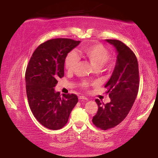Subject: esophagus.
<instances>
[{
    "label": "esophagus",
    "mask_w": 158,
    "mask_h": 158,
    "mask_svg": "<svg viewBox=\"0 0 158 158\" xmlns=\"http://www.w3.org/2000/svg\"><path fill=\"white\" fill-rule=\"evenodd\" d=\"M79 99L81 100H88V98L84 97V96H79Z\"/></svg>",
    "instance_id": "34e87169"
}]
</instances>
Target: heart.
Returning a JSON list of instances; mask_svg holds the SVG:
<instances>
[{
    "label": "heart",
    "instance_id": "obj_1",
    "mask_svg": "<svg viewBox=\"0 0 158 158\" xmlns=\"http://www.w3.org/2000/svg\"><path fill=\"white\" fill-rule=\"evenodd\" d=\"M79 55L89 60L96 69H101L113 63L109 57L108 49L100 43H94L84 47L80 50ZM78 63L79 58L76 53L74 52H69L65 59V69L69 73H72L74 70ZM89 84V82L85 80H82L80 82V85L84 89H86Z\"/></svg>",
    "mask_w": 158,
    "mask_h": 158
}]
</instances>
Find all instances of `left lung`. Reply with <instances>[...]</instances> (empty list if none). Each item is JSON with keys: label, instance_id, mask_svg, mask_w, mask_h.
<instances>
[{"label": "left lung", "instance_id": "8db88e82", "mask_svg": "<svg viewBox=\"0 0 158 158\" xmlns=\"http://www.w3.org/2000/svg\"><path fill=\"white\" fill-rule=\"evenodd\" d=\"M106 41L114 45L118 55L114 70L105 85L111 102L104 104L98 99L95 100L98 110L92 121L103 130L114 127L125 118L132 107L139 86L138 61L135 53L121 41Z\"/></svg>", "mask_w": 158, "mask_h": 158}]
</instances>
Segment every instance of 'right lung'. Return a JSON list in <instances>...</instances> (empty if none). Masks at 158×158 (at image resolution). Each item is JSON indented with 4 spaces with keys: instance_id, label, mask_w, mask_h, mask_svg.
I'll return each instance as SVG.
<instances>
[{
    "instance_id": "1",
    "label": "right lung",
    "mask_w": 158,
    "mask_h": 158,
    "mask_svg": "<svg viewBox=\"0 0 158 158\" xmlns=\"http://www.w3.org/2000/svg\"><path fill=\"white\" fill-rule=\"evenodd\" d=\"M80 41L69 38L49 40L35 50L26 68L25 79L28 105L33 116L45 127L61 129L67 124L77 105L75 94L55 92L58 78L64 76L68 53Z\"/></svg>"
}]
</instances>
